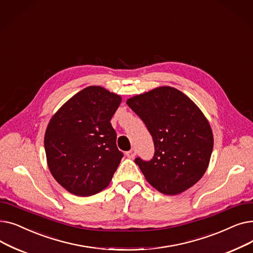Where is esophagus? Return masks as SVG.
<instances>
[{
	"instance_id": "esophagus-1",
	"label": "esophagus",
	"mask_w": 253,
	"mask_h": 253,
	"mask_svg": "<svg viewBox=\"0 0 253 253\" xmlns=\"http://www.w3.org/2000/svg\"><path fill=\"white\" fill-rule=\"evenodd\" d=\"M135 155H136V151H135L134 149H132V150L126 152V156H127L128 158H130V159H133V158L135 157Z\"/></svg>"
}]
</instances>
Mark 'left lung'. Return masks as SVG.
<instances>
[{"label":"left lung","mask_w":253,"mask_h":253,"mask_svg":"<svg viewBox=\"0 0 253 253\" xmlns=\"http://www.w3.org/2000/svg\"><path fill=\"white\" fill-rule=\"evenodd\" d=\"M126 102L153 136L154 158L149 162L135 159L145 179L165 195L192 188L206 172L213 149V133L202 111L170 86L154 88Z\"/></svg>","instance_id":"obj_1"}]
</instances>
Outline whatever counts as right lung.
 Returning <instances> with one entry per match:
<instances>
[{"label":"right lung","mask_w":253,"mask_h":253,"mask_svg":"<svg viewBox=\"0 0 253 253\" xmlns=\"http://www.w3.org/2000/svg\"><path fill=\"white\" fill-rule=\"evenodd\" d=\"M122 97L101 86L84 88L52 116L44 145L54 179L69 193L87 197L110 184L123 154L111 119Z\"/></svg>","instance_id":"obj_1"}]
</instances>
